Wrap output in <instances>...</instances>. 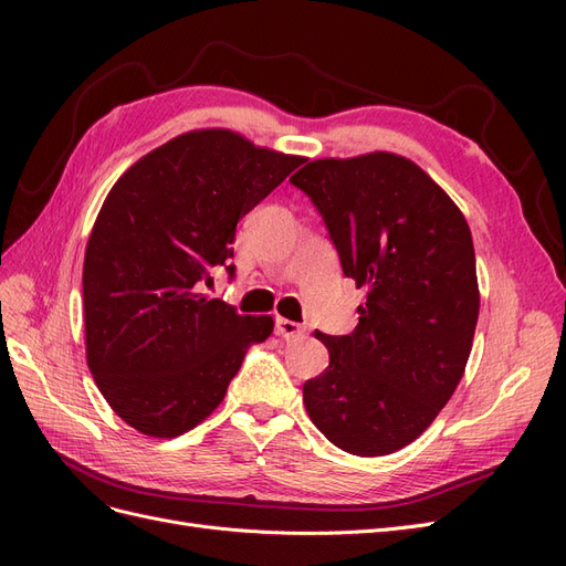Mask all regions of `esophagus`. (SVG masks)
Instances as JSON below:
<instances>
[{
  "mask_svg": "<svg viewBox=\"0 0 566 566\" xmlns=\"http://www.w3.org/2000/svg\"><path fill=\"white\" fill-rule=\"evenodd\" d=\"M276 333L283 339H295V337L304 335V325L290 321V318H276Z\"/></svg>",
  "mask_w": 566,
  "mask_h": 566,
  "instance_id": "obj_1",
  "label": "esophagus"
}]
</instances>
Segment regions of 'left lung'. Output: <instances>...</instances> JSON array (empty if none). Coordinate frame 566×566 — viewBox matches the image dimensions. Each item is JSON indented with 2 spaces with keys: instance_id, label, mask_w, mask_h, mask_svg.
Wrapping results in <instances>:
<instances>
[{
  "instance_id": "1",
  "label": "left lung",
  "mask_w": 566,
  "mask_h": 566,
  "mask_svg": "<svg viewBox=\"0 0 566 566\" xmlns=\"http://www.w3.org/2000/svg\"><path fill=\"white\" fill-rule=\"evenodd\" d=\"M314 200L342 271L366 287L352 335L304 382L312 422L337 449L375 458L416 441L465 373L479 316L472 233L449 193L387 150L321 158L290 177Z\"/></svg>"
}]
</instances>
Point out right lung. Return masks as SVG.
Segmentation results:
<instances>
[{
	"mask_svg": "<svg viewBox=\"0 0 566 566\" xmlns=\"http://www.w3.org/2000/svg\"><path fill=\"white\" fill-rule=\"evenodd\" d=\"M302 156L233 129H191L136 160L108 191L84 252V349L98 391L136 432L175 439L224 401L271 316L212 300L235 224ZM233 271V266H227Z\"/></svg>",
	"mask_w": 566,
	"mask_h": 566,
	"instance_id": "add662e5",
	"label": "right lung"
}]
</instances>
